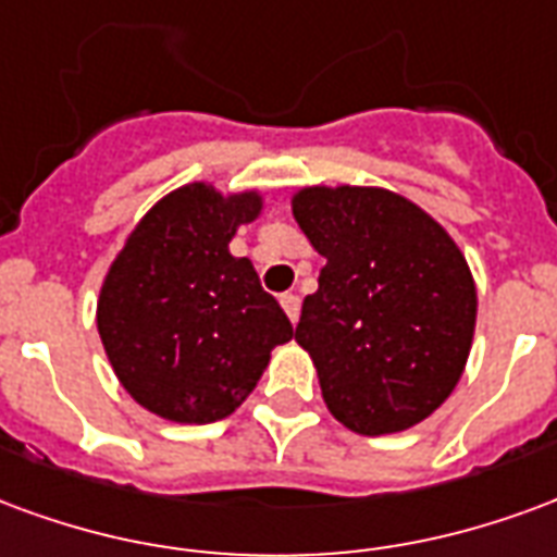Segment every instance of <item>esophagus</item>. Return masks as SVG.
I'll use <instances>...</instances> for the list:
<instances>
[{
  "label": "esophagus",
  "mask_w": 557,
  "mask_h": 557,
  "mask_svg": "<svg viewBox=\"0 0 557 557\" xmlns=\"http://www.w3.org/2000/svg\"><path fill=\"white\" fill-rule=\"evenodd\" d=\"M282 308H284V314L290 318V323H296V320H299V296L282 294Z\"/></svg>",
  "instance_id": "obj_1"
}]
</instances>
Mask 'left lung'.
Returning a JSON list of instances; mask_svg holds the SVG:
<instances>
[{"label":"left lung","instance_id":"8db88e82","mask_svg":"<svg viewBox=\"0 0 557 557\" xmlns=\"http://www.w3.org/2000/svg\"><path fill=\"white\" fill-rule=\"evenodd\" d=\"M294 219L326 258L296 344L332 416L362 436L424 421L460 383L478 290L440 222L380 186H306Z\"/></svg>","mask_w":557,"mask_h":557}]
</instances>
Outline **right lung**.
<instances>
[{
  "label": "right lung",
  "instance_id": "right-lung-1",
  "mask_svg": "<svg viewBox=\"0 0 557 557\" xmlns=\"http://www.w3.org/2000/svg\"><path fill=\"white\" fill-rule=\"evenodd\" d=\"M258 193L174 189L141 216L109 267L97 332L127 395L177 424L228 418L294 326L231 237L258 219Z\"/></svg>",
  "mask_w": 557,
  "mask_h": 557
}]
</instances>
